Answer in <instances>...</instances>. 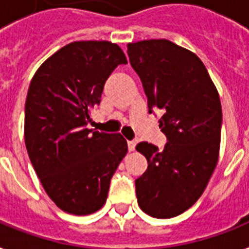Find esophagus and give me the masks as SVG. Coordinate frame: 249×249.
Returning a JSON list of instances; mask_svg holds the SVG:
<instances>
[{
  "label": "esophagus",
  "mask_w": 249,
  "mask_h": 249,
  "mask_svg": "<svg viewBox=\"0 0 249 249\" xmlns=\"http://www.w3.org/2000/svg\"><path fill=\"white\" fill-rule=\"evenodd\" d=\"M128 148L129 151H134V148H136V141H128Z\"/></svg>",
  "instance_id": "obj_1"
}]
</instances>
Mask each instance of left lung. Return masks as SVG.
<instances>
[{
	"label": "left lung",
	"instance_id": "8db88e82",
	"mask_svg": "<svg viewBox=\"0 0 249 249\" xmlns=\"http://www.w3.org/2000/svg\"><path fill=\"white\" fill-rule=\"evenodd\" d=\"M148 112H161L163 150L140 142L147 170L136 179L138 205L156 218L181 214L204 193L220 152L222 109L216 86L194 53L168 40L128 44Z\"/></svg>",
	"mask_w": 249,
	"mask_h": 249
}]
</instances>
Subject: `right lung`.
Returning <instances> with one entry per match:
<instances>
[{
	"instance_id": "right-lung-1",
	"label": "right lung",
	"mask_w": 249,
	"mask_h": 249,
	"mask_svg": "<svg viewBox=\"0 0 249 249\" xmlns=\"http://www.w3.org/2000/svg\"><path fill=\"white\" fill-rule=\"evenodd\" d=\"M124 53L108 41H76L45 60L25 101L24 140L45 191L62 211L85 216L101 209L126 152L119 133L88 129L106 80Z\"/></svg>"
}]
</instances>
